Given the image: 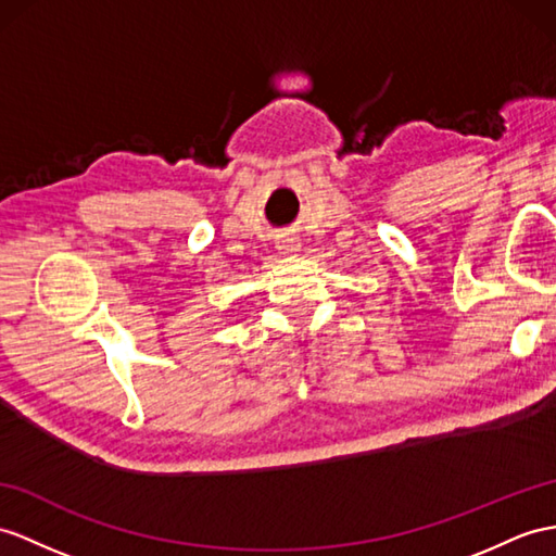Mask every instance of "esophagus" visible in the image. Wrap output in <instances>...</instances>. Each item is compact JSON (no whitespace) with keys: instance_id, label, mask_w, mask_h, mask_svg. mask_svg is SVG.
Returning <instances> with one entry per match:
<instances>
[{"instance_id":"1","label":"esophagus","mask_w":556,"mask_h":556,"mask_svg":"<svg viewBox=\"0 0 556 556\" xmlns=\"http://www.w3.org/2000/svg\"><path fill=\"white\" fill-rule=\"evenodd\" d=\"M300 248H302L300 238H294V236H280V238H278V250H280L282 254H292V252H296Z\"/></svg>"}]
</instances>
